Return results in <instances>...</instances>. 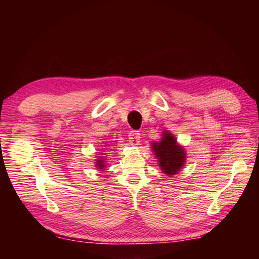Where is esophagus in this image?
<instances>
[{"label":"esophagus","instance_id":"34e87169","mask_svg":"<svg viewBox=\"0 0 259 259\" xmlns=\"http://www.w3.org/2000/svg\"><path fill=\"white\" fill-rule=\"evenodd\" d=\"M128 139H130V145H132L133 147H137L140 144V134L136 131H133L130 133Z\"/></svg>","mask_w":259,"mask_h":259}]
</instances>
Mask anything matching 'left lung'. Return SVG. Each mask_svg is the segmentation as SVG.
<instances>
[{
  "label": "left lung",
  "instance_id": "8db88e82",
  "mask_svg": "<svg viewBox=\"0 0 259 259\" xmlns=\"http://www.w3.org/2000/svg\"><path fill=\"white\" fill-rule=\"evenodd\" d=\"M151 148L161 170L167 176L176 175L185 166L186 149L177 143V138L169 131L164 130L160 142H152Z\"/></svg>",
  "mask_w": 259,
  "mask_h": 259
}]
</instances>
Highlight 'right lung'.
I'll use <instances>...</instances> for the list:
<instances>
[{"mask_svg":"<svg viewBox=\"0 0 259 259\" xmlns=\"http://www.w3.org/2000/svg\"><path fill=\"white\" fill-rule=\"evenodd\" d=\"M106 150V149H105ZM95 166L98 170H103L106 167V158L105 156H98V159L95 160Z\"/></svg>","mask_w":259,"mask_h":259,"instance_id":"add662e5","label":"right lung"}]
</instances>
